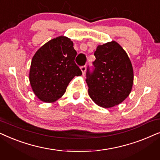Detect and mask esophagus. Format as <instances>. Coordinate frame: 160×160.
<instances>
[{
    "mask_svg": "<svg viewBox=\"0 0 160 160\" xmlns=\"http://www.w3.org/2000/svg\"><path fill=\"white\" fill-rule=\"evenodd\" d=\"M86 70H87V68H86V65H83V66L81 67V71L82 72V74L83 75H84L85 72H86Z\"/></svg>",
    "mask_w": 160,
    "mask_h": 160,
    "instance_id": "1",
    "label": "esophagus"
}]
</instances>
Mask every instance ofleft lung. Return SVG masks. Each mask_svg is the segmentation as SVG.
Returning a JSON list of instances; mask_svg holds the SVG:
<instances>
[{
    "label": "left lung",
    "mask_w": 160,
    "mask_h": 160,
    "mask_svg": "<svg viewBox=\"0 0 160 160\" xmlns=\"http://www.w3.org/2000/svg\"><path fill=\"white\" fill-rule=\"evenodd\" d=\"M93 70L87 68L86 82L89 95L96 104L111 108L124 101L133 84V69L130 58L116 41L99 45L94 53Z\"/></svg>",
    "instance_id": "obj_1"
}]
</instances>
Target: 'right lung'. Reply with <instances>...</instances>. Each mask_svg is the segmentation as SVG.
Wrapping results in <instances>:
<instances>
[{
  "mask_svg": "<svg viewBox=\"0 0 160 160\" xmlns=\"http://www.w3.org/2000/svg\"><path fill=\"white\" fill-rule=\"evenodd\" d=\"M77 52L65 36L43 45L32 59L29 79L32 91L41 100L53 102L64 95L70 82L82 72L75 63Z\"/></svg>",
  "mask_w": 160,
  "mask_h": 160,
  "instance_id": "right-lung-1",
  "label": "right lung"
}]
</instances>
